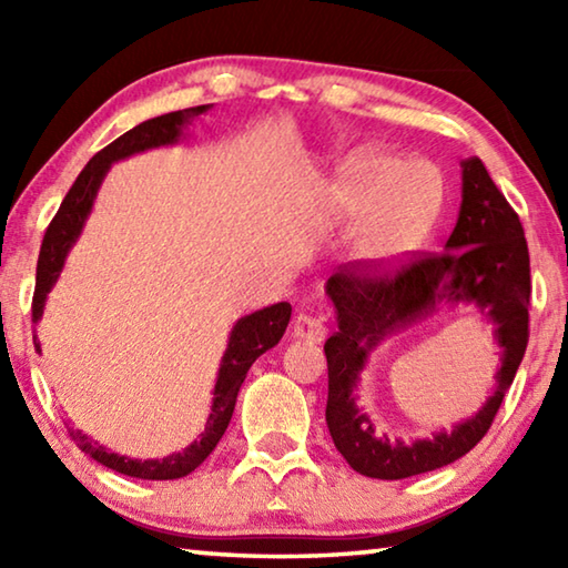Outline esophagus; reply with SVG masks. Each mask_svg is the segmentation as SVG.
<instances>
[{"label":"esophagus","mask_w":568,"mask_h":568,"mask_svg":"<svg viewBox=\"0 0 568 568\" xmlns=\"http://www.w3.org/2000/svg\"><path fill=\"white\" fill-rule=\"evenodd\" d=\"M325 333H328V328H325V323L321 318H315V315L301 313L293 321V338H297V341L321 343L325 338Z\"/></svg>","instance_id":"1"}]
</instances>
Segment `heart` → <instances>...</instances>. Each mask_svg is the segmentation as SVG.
<instances>
[{"mask_svg":"<svg viewBox=\"0 0 568 568\" xmlns=\"http://www.w3.org/2000/svg\"><path fill=\"white\" fill-rule=\"evenodd\" d=\"M398 160L376 152H355L338 168L331 187L335 220L351 223L348 261L363 273H381L413 253L436 223L438 203L434 197L418 207L413 195H398Z\"/></svg>","mask_w":568,"mask_h":568,"instance_id":"obj_1","label":"heart"}]
</instances>
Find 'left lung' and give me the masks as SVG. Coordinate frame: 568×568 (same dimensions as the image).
I'll return each instance as SVG.
<instances>
[{
    "label": "left lung",
    "instance_id": "left-lung-1",
    "mask_svg": "<svg viewBox=\"0 0 568 568\" xmlns=\"http://www.w3.org/2000/svg\"><path fill=\"white\" fill-rule=\"evenodd\" d=\"M528 247L521 220L478 158L460 162L458 220L444 253L428 255L393 277L341 271L325 283L335 331L325 341L328 406L335 448L363 476L398 480L444 468L466 456L501 408L528 343ZM468 304L493 325L503 351L493 396L474 417L430 439H388L357 403L359 373L383 341L446 306Z\"/></svg>",
    "mask_w": 568,
    "mask_h": 568
}]
</instances>
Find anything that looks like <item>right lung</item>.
Segmentation results:
<instances>
[{
  "label": "right lung",
  "mask_w": 568,
  "mask_h": 568,
  "mask_svg": "<svg viewBox=\"0 0 568 568\" xmlns=\"http://www.w3.org/2000/svg\"><path fill=\"white\" fill-rule=\"evenodd\" d=\"M213 104H200V108L180 110V112H168L160 114V118L145 120L138 128L124 132L104 150L94 155L84 170L77 175L74 185L67 192L62 200L60 210H57L54 220L47 227L40 261H37V285H34V301H32V321L40 323L44 315L47 295L52 293L54 283L60 281L64 271L67 255L74 247L77 240H80L84 223L92 215L94 200H98V192L102 187L104 178H108L110 168L114 162L128 160L138 152H148L155 148H168L178 145V142L185 138L187 124L200 118V114L207 112ZM293 307L291 303H275L267 305L263 311H255L243 318L235 321L233 331L227 335V348L220 358L215 388H213V403H210V416L207 426L197 440H192L187 448L178 450V454H170L165 458H130L122 454H114L108 446H102L100 440L92 436L82 434V430H72V440L80 446L84 454L98 460V464L108 466L118 474L142 478V480H172L182 478L195 470L203 460L213 454V448L220 444L230 418H233L235 400L240 386L247 376L250 365H253L265 351H271L283 338V333L291 323Z\"/></svg>",
  "instance_id": "right-lung-1"
}]
</instances>
